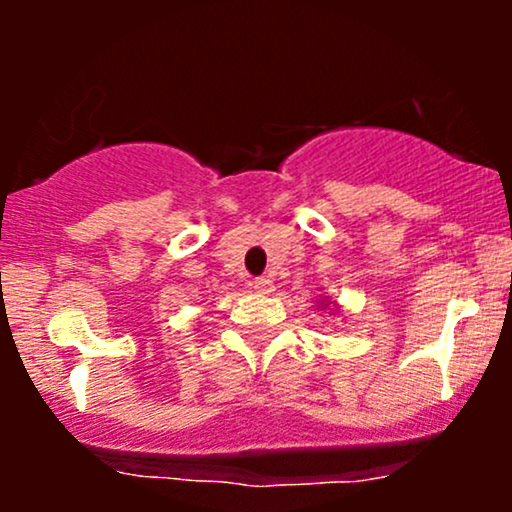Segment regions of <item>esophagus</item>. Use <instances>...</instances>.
Wrapping results in <instances>:
<instances>
[{
	"mask_svg": "<svg viewBox=\"0 0 512 512\" xmlns=\"http://www.w3.org/2000/svg\"><path fill=\"white\" fill-rule=\"evenodd\" d=\"M252 289H255L257 293H272L274 291V284L269 279H255L252 281Z\"/></svg>",
	"mask_w": 512,
	"mask_h": 512,
	"instance_id": "34e87169",
	"label": "esophagus"
}]
</instances>
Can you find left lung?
Segmentation results:
<instances>
[{"mask_svg": "<svg viewBox=\"0 0 512 512\" xmlns=\"http://www.w3.org/2000/svg\"><path fill=\"white\" fill-rule=\"evenodd\" d=\"M330 298H320V303H317V308H322V310H327V308H330ZM332 310V308H330ZM332 313H334V310H332Z\"/></svg>", "mask_w": 512, "mask_h": 512, "instance_id": "8db88e82", "label": "left lung"}]
</instances>
